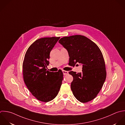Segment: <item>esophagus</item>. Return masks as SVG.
<instances>
[{
    "label": "esophagus",
    "mask_w": 125,
    "mask_h": 125,
    "mask_svg": "<svg viewBox=\"0 0 125 125\" xmlns=\"http://www.w3.org/2000/svg\"><path fill=\"white\" fill-rule=\"evenodd\" d=\"M63 74L64 75H67V74H68V71H64V70H63Z\"/></svg>",
    "instance_id": "obj_1"
}]
</instances>
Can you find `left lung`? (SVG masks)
I'll list each match as a JSON object with an SVG mask.
<instances>
[{
    "mask_svg": "<svg viewBox=\"0 0 125 125\" xmlns=\"http://www.w3.org/2000/svg\"><path fill=\"white\" fill-rule=\"evenodd\" d=\"M58 42L68 52L69 65L79 63L83 65L82 73H69L73 76L71 87L73 95L82 103L91 101L96 97L106 78L100 49L93 41L81 35L63 37Z\"/></svg>",
    "mask_w": 125,
    "mask_h": 125,
    "instance_id": "8db88e82",
    "label": "left lung"
}]
</instances>
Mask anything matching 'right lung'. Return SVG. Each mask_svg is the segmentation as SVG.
<instances>
[{
	"label": "right lung",
	"instance_id": "right-lung-1",
	"mask_svg": "<svg viewBox=\"0 0 125 125\" xmlns=\"http://www.w3.org/2000/svg\"><path fill=\"white\" fill-rule=\"evenodd\" d=\"M60 37H44L35 41L25 54L22 68L24 82L38 100L48 102L58 94L63 78V72L47 70L50 53Z\"/></svg>",
	"mask_w": 125,
	"mask_h": 125
}]
</instances>
